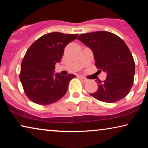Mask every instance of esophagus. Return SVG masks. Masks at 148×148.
<instances>
[{
	"instance_id": "34e87169",
	"label": "esophagus",
	"mask_w": 148,
	"mask_h": 148,
	"mask_svg": "<svg viewBox=\"0 0 148 148\" xmlns=\"http://www.w3.org/2000/svg\"><path fill=\"white\" fill-rule=\"evenodd\" d=\"M79 78H80V79L82 80V82L86 83V82H88V79H86L85 77H84L80 76V77H79Z\"/></svg>"
}]
</instances>
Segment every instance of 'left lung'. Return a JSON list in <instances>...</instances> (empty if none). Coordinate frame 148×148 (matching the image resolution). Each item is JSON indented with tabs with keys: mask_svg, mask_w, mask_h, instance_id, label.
Returning <instances> with one entry per match:
<instances>
[{
	"mask_svg": "<svg viewBox=\"0 0 148 148\" xmlns=\"http://www.w3.org/2000/svg\"><path fill=\"white\" fill-rule=\"evenodd\" d=\"M77 39L92 50L96 67L107 73L106 79L99 81L98 90L90 93L91 96L108 103L125 98L133 86L135 67L125 42L118 36L104 31L81 34Z\"/></svg>",
	"mask_w": 148,
	"mask_h": 148,
	"instance_id": "obj_1",
	"label": "left lung"
}]
</instances>
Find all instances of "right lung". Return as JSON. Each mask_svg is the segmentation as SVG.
Returning a JSON list of instances; mask_svg holds the SVG:
<instances>
[{"label": "right lung", "instance_id": "1", "mask_svg": "<svg viewBox=\"0 0 148 148\" xmlns=\"http://www.w3.org/2000/svg\"><path fill=\"white\" fill-rule=\"evenodd\" d=\"M78 34L52 32L41 36L28 48L22 60L19 79L26 96L40 105L59 100L68 90L69 83L75 77L54 74L55 64L60 62L65 46Z\"/></svg>", "mask_w": 148, "mask_h": 148}]
</instances>
